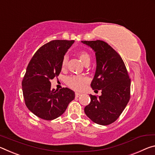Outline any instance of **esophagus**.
I'll use <instances>...</instances> for the list:
<instances>
[{"instance_id": "34e87169", "label": "esophagus", "mask_w": 155, "mask_h": 155, "mask_svg": "<svg viewBox=\"0 0 155 155\" xmlns=\"http://www.w3.org/2000/svg\"><path fill=\"white\" fill-rule=\"evenodd\" d=\"M75 97H79L80 96L82 95V94H81V93H75Z\"/></svg>"}]
</instances>
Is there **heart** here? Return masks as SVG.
Segmentation results:
<instances>
[{
    "mask_svg": "<svg viewBox=\"0 0 155 155\" xmlns=\"http://www.w3.org/2000/svg\"><path fill=\"white\" fill-rule=\"evenodd\" d=\"M78 56L80 59L82 60V62L84 64H89L91 61V55L86 51H81L78 53ZM68 55L65 54L63 56L62 60V68H65L67 67L68 64ZM88 81V78L85 76L82 75H70L66 80V83L68 87L72 88L75 91H80L84 87L86 83H87Z\"/></svg>",
    "mask_w": 155,
    "mask_h": 155,
    "instance_id": "b5f03b06",
    "label": "heart"
}]
</instances>
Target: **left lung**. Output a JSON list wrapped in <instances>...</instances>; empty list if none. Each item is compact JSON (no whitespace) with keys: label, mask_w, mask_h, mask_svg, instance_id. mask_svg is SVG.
Segmentation results:
<instances>
[{"label":"left lung","mask_w":155,"mask_h":155,"mask_svg":"<svg viewBox=\"0 0 155 155\" xmlns=\"http://www.w3.org/2000/svg\"><path fill=\"white\" fill-rule=\"evenodd\" d=\"M95 51L97 68L91 82L101 95H90L91 102L84 112L93 122L108 125L115 121L130 98V78L120 55L102 40L82 41Z\"/></svg>","instance_id":"left-lung-1"}]
</instances>
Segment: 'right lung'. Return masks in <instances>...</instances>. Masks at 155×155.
Segmentation results:
<instances>
[{"label":"right lung","mask_w":155,"mask_h":155,"mask_svg":"<svg viewBox=\"0 0 155 155\" xmlns=\"http://www.w3.org/2000/svg\"><path fill=\"white\" fill-rule=\"evenodd\" d=\"M74 40H51L39 48L27 67L22 81L25 105L38 117L53 120L64 113L75 92L51 88V80L59 75L62 60Z\"/></svg>","instance_id":"add662e5"}]
</instances>
